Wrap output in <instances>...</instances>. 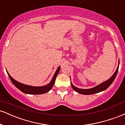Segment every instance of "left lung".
<instances>
[{
	"mask_svg": "<svg viewBox=\"0 0 125 125\" xmlns=\"http://www.w3.org/2000/svg\"><path fill=\"white\" fill-rule=\"evenodd\" d=\"M119 69V66L117 67L116 71L115 73L113 74V76H112L109 79H108L107 81L104 82L100 84L99 85L97 86L93 87V88L89 89H79L77 88V87L74 86L73 85V84L71 83V86L72 87V88L74 90H75L76 92H77V93H79V94H97V93L100 92L104 91V90H106V89L108 88L110 86V85L112 83L113 81L115 79L116 76V74L117 73V72H118Z\"/></svg>",
	"mask_w": 125,
	"mask_h": 125,
	"instance_id": "obj_1",
	"label": "left lung"
}]
</instances>
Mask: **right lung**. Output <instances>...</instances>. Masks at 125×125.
Segmentation results:
<instances>
[{
    "label": "right lung",
    "mask_w": 125,
    "mask_h": 125,
    "mask_svg": "<svg viewBox=\"0 0 125 125\" xmlns=\"http://www.w3.org/2000/svg\"><path fill=\"white\" fill-rule=\"evenodd\" d=\"M60 69H61V66H59L56 71L55 73H54L53 77L52 80L49 84L48 85L44 86H39V87H36V86H31L26 85V84H24L18 82V81H15L14 79H13L12 77L10 76V74L8 73V76L9 78L10 79L11 81L13 83V84L18 89H19L22 92L25 93L26 94H45V93L48 92L52 88L53 86L54 85V82H55L56 78L57 75L59 72Z\"/></svg>",
    "instance_id": "add662e5"
}]
</instances>
